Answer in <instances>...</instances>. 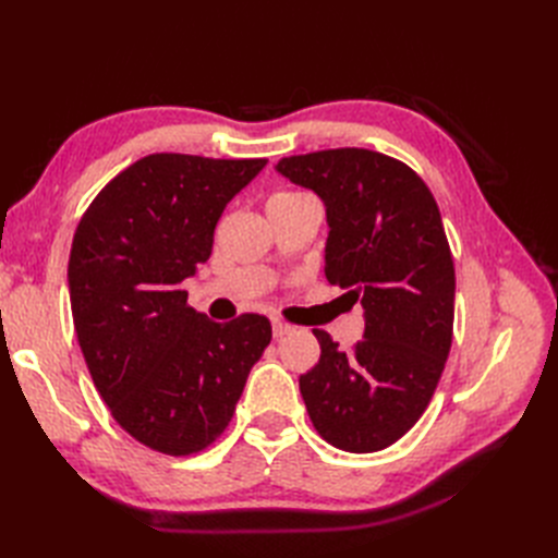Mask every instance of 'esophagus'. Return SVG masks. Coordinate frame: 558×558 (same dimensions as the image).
Listing matches in <instances>:
<instances>
[{
    "label": "esophagus",
    "instance_id": "obj_1",
    "mask_svg": "<svg viewBox=\"0 0 558 558\" xmlns=\"http://www.w3.org/2000/svg\"><path fill=\"white\" fill-rule=\"evenodd\" d=\"M291 332H293V326L283 324V320H275V324H272V335L277 337V340H279V337H283V335H291Z\"/></svg>",
    "mask_w": 558,
    "mask_h": 558
}]
</instances>
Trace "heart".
Returning <instances> with one entry per match:
<instances>
[{
	"label": "heart",
	"mask_w": 558,
	"mask_h": 558,
	"mask_svg": "<svg viewBox=\"0 0 558 558\" xmlns=\"http://www.w3.org/2000/svg\"><path fill=\"white\" fill-rule=\"evenodd\" d=\"M295 195H302V193H289V191H283V193H275L272 197H269V202H272V199H289V197H295Z\"/></svg>",
	"instance_id": "heart-1"
}]
</instances>
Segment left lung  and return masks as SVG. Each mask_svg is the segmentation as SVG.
Masks as SVG:
<instances>
[{
  "label": "left lung",
  "instance_id": "obj_1",
  "mask_svg": "<svg viewBox=\"0 0 558 558\" xmlns=\"http://www.w3.org/2000/svg\"><path fill=\"white\" fill-rule=\"evenodd\" d=\"M326 205V279L365 310L363 340L340 351L314 330L320 359L300 375L316 433L337 449L391 447L426 412L451 349L453 260L442 216L412 167L367 148L277 162Z\"/></svg>",
  "mask_w": 558,
  "mask_h": 558
}]
</instances>
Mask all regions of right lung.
I'll return each mask as SVG.
<instances>
[{
	"mask_svg": "<svg viewBox=\"0 0 558 558\" xmlns=\"http://www.w3.org/2000/svg\"><path fill=\"white\" fill-rule=\"evenodd\" d=\"M265 165L146 156L97 193L74 232L66 279L78 347L116 424L154 451L191 456L216 442L272 340L265 316L216 324L181 291L211 256L226 205Z\"/></svg>",
	"mask_w": 558,
	"mask_h": 558,
	"instance_id": "obj_1",
	"label": "right lung"
}]
</instances>
